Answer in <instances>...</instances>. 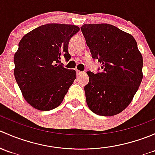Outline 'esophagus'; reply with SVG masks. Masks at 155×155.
<instances>
[{"label": "esophagus", "instance_id": "34e87169", "mask_svg": "<svg viewBox=\"0 0 155 155\" xmlns=\"http://www.w3.org/2000/svg\"><path fill=\"white\" fill-rule=\"evenodd\" d=\"M76 74H77V76H81V75L84 74V72H81L79 71V70H76Z\"/></svg>", "mask_w": 155, "mask_h": 155}]
</instances>
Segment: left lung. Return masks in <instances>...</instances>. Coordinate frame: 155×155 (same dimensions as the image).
<instances>
[{
	"label": "left lung",
	"mask_w": 155,
	"mask_h": 155,
	"mask_svg": "<svg viewBox=\"0 0 155 155\" xmlns=\"http://www.w3.org/2000/svg\"><path fill=\"white\" fill-rule=\"evenodd\" d=\"M81 31L93 59L102 64L98 73L87 72V106L98 115H117L130 104L143 79V56L137 41L109 24L83 25Z\"/></svg>",
	"instance_id": "left-lung-1"
}]
</instances>
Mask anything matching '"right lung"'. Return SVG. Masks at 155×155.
<instances>
[{"mask_svg":"<svg viewBox=\"0 0 155 155\" xmlns=\"http://www.w3.org/2000/svg\"><path fill=\"white\" fill-rule=\"evenodd\" d=\"M78 31L76 25L47 24L30 31L20 40L14 55V76L31 107L48 111L63 101L76 75L74 70L64 68L61 58L70 59L69 42Z\"/></svg>","mask_w":155,"mask_h":155,"instance_id":"1","label":"right lung"}]
</instances>
